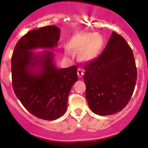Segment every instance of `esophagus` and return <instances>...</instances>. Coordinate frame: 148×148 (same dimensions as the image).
<instances>
[{"label": "esophagus", "instance_id": "obj_1", "mask_svg": "<svg viewBox=\"0 0 148 148\" xmlns=\"http://www.w3.org/2000/svg\"><path fill=\"white\" fill-rule=\"evenodd\" d=\"M84 75V70L82 67L78 68V75L79 78H82Z\"/></svg>", "mask_w": 148, "mask_h": 148}]
</instances>
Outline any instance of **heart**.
<instances>
[{
	"instance_id": "obj_1",
	"label": "heart",
	"mask_w": 148,
	"mask_h": 148,
	"mask_svg": "<svg viewBox=\"0 0 148 148\" xmlns=\"http://www.w3.org/2000/svg\"><path fill=\"white\" fill-rule=\"evenodd\" d=\"M70 45L72 48L76 49H83L89 45L83 53L84 58L89 59L94 56L101 45V38L96 33L79 34L72 39Z\"/></svg>"
}]
</instances>
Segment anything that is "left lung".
I'll use <instances>...</instances> for the list:
<instances>
[{
    "instance_id": "1",
    "label": "left lung",
    "mask_w": 148,
    "mask_h": 148,
    "mask_svg": "<svg viewBox=\"0 0 148 148\" xmlns=\"http://www.w3.org/2000/svg\"><path fill=\"white\" fill-rule=\"evenodd\" d=\"M84 69L86 99L94 113L108 116L126 107L135 89L137 70L133 51L122 36L113 32L101 54Z\"/></svg>"
}]
</instances>
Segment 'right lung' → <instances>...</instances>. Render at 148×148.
Returning a JSON list of instances; mask_svg holds the SVG:
<instances>
[{
    "label": "right lung",
    "instance_id": "1",
    "mask_svg": "<svg viewBox=\"0 0 148 148\" xmlns=\"http://www.w3.org/2000/svg\"><path fill=\"white\" fill-rule=\"evenodd\" d=\"M60 29L47 26L31 30L16 44L12 56V80L15 95L35 116L55 120L64 114L71 87L78 81L77 66L58 69L54 53L44 50L58 45Z\"/></svg>",
    "mask_w": 148,
    "mask_h": 148
}]
</instances>
